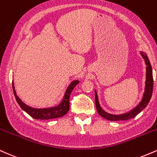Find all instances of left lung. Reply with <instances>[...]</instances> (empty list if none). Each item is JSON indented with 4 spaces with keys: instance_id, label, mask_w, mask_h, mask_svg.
I'll use <instances>...</instances> for the list:
<instances>
[{
    "instance_id": "1",
    "label": "left lung",
    "mask_w": 157,
    "mask_h": 157,
    "mask_svg": "<svg viewBox=\"0 0 157 157\" xmlns=\"http://www.w3.org/2000/svg\"><path fill=\"white\" fill-rule=\"evenodd\" d=\"M140 54L143 56V58L145 59V64H146V81H145V87L144 95H143V99H142L141 102L136 106L135 108L131 110L130 112H127V113L123 114V115H111L106 112L104 110L102 109L101 107L100 104L98 101V98L96 91L95 90V106H96L97 111L98 114L101 117L104 118L109 120V121H126L131 118H133L136 115L140 112L142 110L144 109L146 107L147 105L148 104L149 101H150L151 98L152 93H153V86H154V79H153V73H152V67L151 65L150 62L147 56V55L145 53L140 52Z\"/></svg>"
}]
</instances>
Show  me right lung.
I'll list each match as a JSON object with an SVG mask.
<instances>
[{"instance_id":"obj_1","label":"right lung","mask_w":157,"mask_h":157,"mask_svg":"<svg viewBox=\"0 0 157 157\" xmlns=\"http://www.w3.org/2000/svg\"><path fill=\"white\" fill-rule=\"evenodd\" d=\"M79 83L78 80L73 81L71 83L68 87L66 90L65 93H64L63 100L57 106L50 108H44V109H35L31 106H28L20 100V98L17 96L16 94V91L14 90V82H12V88L13 92H14V96H15L17 102L20 105L22 109L24 110L26 113L31 116L34 119H40V120H49L57 118L67 114L69 111L70 109V96H71V92L74 89V87Z\"/></svg>"}]
</instances>
